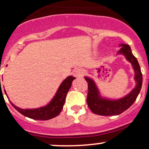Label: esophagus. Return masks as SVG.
<instances>
[{
    "instance_id": "obj_1",
    "label": "esophagus",
    "mask_w": 149,
    "mask_h": 149,
    "mask_svg": "<svg viewBox=\"0 0 149 149\" xmlns=\"http://www.w3.org/2000/svg\"><path fill=\"white\" fill-rule=\"evenodd\" d=\"M83 75H84V71H83V69H80V68L76 69V71L73 73V76L76 78H82L83 76Z\"/></svg>"
}]
</instances>
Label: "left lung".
<instances>
[{"mask_svg": "<svg viewBox=\"0 0 149 149\" xmlns=\"http://www.w3.org/2000/svg\"><path fill=\"white\" fill-rule=\"evenodd\" d=\"M119 47H120V49L117 54L123 55L126 60L131 64L134 72V80L136 85L125 96L119 99H112L103 96L94 79L85 76V79L88 83L87 103L90 110L97 115L109 116L122 113L134 104L142 86V74L140 66L136 58L133 55L130 47L123 43L120 44Z\"/></svg>", "mask_w": 149, "mask_h": 149, "instance_id": "obj_1", "label": "left lung"}]
</instances>
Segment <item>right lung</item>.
Returning <instances> with one entry per match:
<instances>
[{"label": "right lung", "mask_w": 149, "mask_h": 149, "mask_svg": "<svg viewBox=\"0 0 149 149\" xmlns=\"http://www.w3.org/2000/svg\"><path fill=\"white\" fill-rule=\"evenodd\" d=\"M76 78L72 76H68L63 80L59 87L58 88L55 95L50 100L49 103L45 106L40 107L36 109H21L17 107L12 102H10L13 107L23 116L33 120H47L56 117L60 113L65 103L66 95L71 88L73 80ZM1 83V79H0ZM5 93L8 97L6 91L4 90Z\"/></svg>", "instance_id": "obj_1"}]
</instances>
